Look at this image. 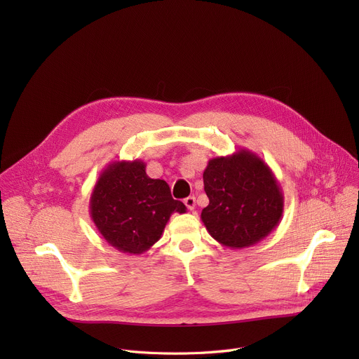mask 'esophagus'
Wrapping results in <instances>:
<instances>
[{"label":"esophagus","instance_id":"obj_1","mask_svg":"<svg viewBox=\"0 0 359 359\" xmlns=\"http://www.w3.org/2000/svg\"><path fill=\"white\" fill-rule=\"evenodd\" d=\"M184 205L187 206V210H191V211H194L195 210V205H196V199L194 198V196H189V198H186L184 201Z\"/></svg>","mask_w":359,"mask_h":359}]
</instances>
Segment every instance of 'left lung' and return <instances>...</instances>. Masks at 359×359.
Masks as SVG:
<instances>
[{"label":"left lung","instance_id":"obj_1","mask_svg":"<svg viewBox=\"0 0 359 359\" xmlns=\"http://www.w3.org/2000/svg\"><path fill=\"white\" fill-rule=\"evenodd\" d=\"M203 189L210 203L201 219L225 248L255 246L284 214V194L271 167L246 148L211 158L203 170Z\"/></svg>","mask_w":359,"mask_h":359}]
</instances>
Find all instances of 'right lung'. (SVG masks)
I'll return each instance as SVG.
<instances>
[{
	"label": "right lung",
	"mask_w": 359,
	"mask_h": 359,
	"mask_svg": "<svg viewBox=\"0 0 359 359\" xmlns=\"http://www.w3.org/2000/svg\"><path fill=\"white\" fill-rule=\"evenodd\" d=\"M145 167L138 158L109 163L90 196V217L97 231L122 253L142 255L161 238L173 212H186L168 184L148 177Z\"/></svg>",
	"instance_id": "add662e5"
}]
</instances>
